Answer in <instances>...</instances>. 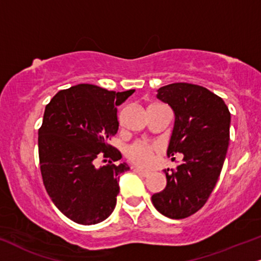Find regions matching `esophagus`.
<instances>
[{
	"label": "esophagus",
	"mask_w": 261,
	"mask_h": 261,
	"mask_svg": "<svg viewBox=\"0 0 261 261\" xmlns=\"http://www.w3.org/2000/svg\"><path fill=\"white\" fill-rule=\"evenodd\" d=\"M133 170L136 173H138V174H139V175H141V176H149L150 175L149 170H144V169H141V168H138V167H137V168H134Z\"/></svg>",
	"instance_id": "esophagus-1"
}]
</instances>
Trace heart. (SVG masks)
Here are the masks:
<instances>
[{"label":"heart","mask_w":261,"mask_h":261,"mask_svg":"<svg viewBox=\"0 0 261 261\" xmlns=\"http://www.w3.org/2000/svg\"><path fill=\"white\" fill-rule=\"evenodd\" d=\"M157 146L147 141H137L125 149V156L136 165L149 167L155 161Z\"/></svg>","instance_id":"1"}]
</instances>
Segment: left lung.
<instances>
[{"label":"left lung","instance_id":"left-lung-1","mask_svg":"<svg viewBox=\"0 0 261 261\" xmlns=\"http://www.w3.org/2000/svg\"><path fill=\"white\" fill-rule=\"evenodd\" d=\"M157 98L172 108L175 117L167 155L182 153L184 159L176 169L163 170L166 189L151 199L165 217L184 219L203 207L219 179L231 115L220 96L191 83L161 87Z\"/></svg>","mask_w":261,"mask_h":261}]
</instances>
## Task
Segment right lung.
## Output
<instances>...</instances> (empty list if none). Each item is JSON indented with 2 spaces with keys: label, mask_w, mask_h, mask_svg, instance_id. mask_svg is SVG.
<instances>
[{
  "label": "right lung",
  "mask_w": 261,
  "mask_h": 261,
  "mask_svg": "<svg viewBox=\"0 0 261 261\" xmlns=\"http://www.w3.org/2000/svg\"><path fill=\"white\" fill-rule=\"evenodd\" d=\"M133 93L81 83L58 92L44 109L38 129L42 179L57 208L77 224H98L114 212L118 175L129 167L115 165L122 155L108 140L118 130L117 106ZM98 155L104 165H96Z\"/></svg>",
  "instance_id": "obj_1"
}]
</instances>
